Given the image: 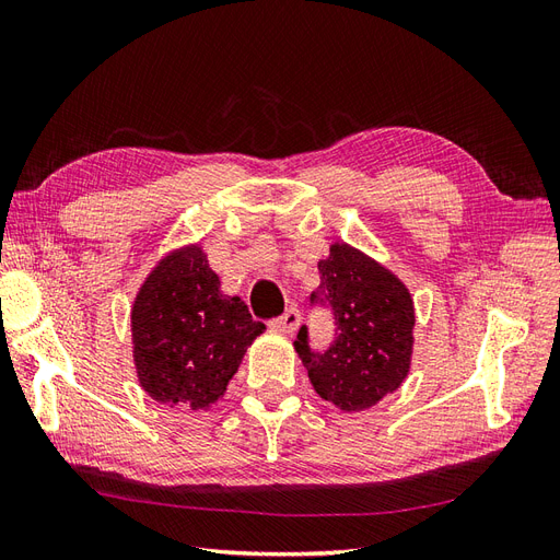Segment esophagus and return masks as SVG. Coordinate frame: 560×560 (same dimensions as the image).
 Segmentation results:
<instances>
[{
  "instance_id": "1",
  "label": "esophagus",
  "mask_w": 560,
  "mask_h": 560,
  "mask_svg": "<svg viewBox=\"0 0 560 560\" xmlns=\"http://www.w3.org/2000/svg\"><path fill=\"white\" fill-rule=\"evenodd\" d=\"M270 325H273V329H278V331H284V334H294L296 329H299V325H301V313H299V308H287L280 317H276L273 322H270Z\"/></svg>"
}]
</instances>
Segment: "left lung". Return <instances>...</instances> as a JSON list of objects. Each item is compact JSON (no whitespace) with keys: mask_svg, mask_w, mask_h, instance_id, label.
<instances>
[{"mask_svg":"<svg viewBox=\"0 0 560 560\" xmlns=\"http://www.w3.org/2000/svg\"><path fill=\"white\" fill-rule=\"evenodd\" d=\"M317 268L311 308L331 311L334 338L327 348H313L303 325L296 352L322 399L343 411L369 409L397 389L409 371L413 301L393 273L348 245H334Z\"/></svg>","mask_w":560,"mask_h":560,"instance_id":"1","label":"left lung"}]
</instances>
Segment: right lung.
Returning <instances> with one entry per match:
<instances>
[{
    "mask_svg": "<svg viewBox=\"0 0 560 560\" xmlns=\"http://www.w3.org/2000/svg\"><path fill=\"white\" fill-rule=\"evenodd\" d=\"M264 329L241 296L219 292L200 247L175 252L147 278L132 306L140 383L171 409H206L224 395Z\"/></svg>",
    "mask_w": 560,
    "mask_h": 560,
    "instance_id": "1",
    "label": "right lung"
}]
</instances>
